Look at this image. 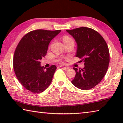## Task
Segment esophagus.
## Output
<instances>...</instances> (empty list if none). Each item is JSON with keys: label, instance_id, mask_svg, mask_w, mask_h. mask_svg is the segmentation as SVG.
Returning a JSON list of instances; mask_svg holds the SVG:
<instances>
[{"label": "esophagus", "instance_id": "34e87169", "mask_svg": "<svg viewBox=\"0 0 123 123\" xmlns=\"http://www.w3.org/2000/svg\"><path fill=\"white\" fill-rule=\"evenodd\" d=\"M59 67H60V68H61V69H64V70H67V69H69V68H68V67H64V66H60Z\"/></svg>", "mask_w": 123, "mask_h": 123}]
</instances>
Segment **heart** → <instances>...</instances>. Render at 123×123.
Masks as SVG:
<instances>
[{"instance_id": "1", "label": "heart", "mask_w": 123, "mask_h": 123, "mask_svg": "<svg viewBox=\"0 0 123 123\" xmlns=\"http://www.w3.org/2000/svg\"><path fill=\"white\" fill-rule=\"evenodd\" d=\"M63 41L64 42V44H66V43H69V42H74L73 39L70 36H67V35H64V36H63ZM57 61L60 62V63H62V60L61 59H59L57 60Z\"/></svg>"}]
</instances>
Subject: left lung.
<instances>
[{"mask_svg": "<svg viewBox=\"0 0 123 123\" xmlns=\"http://www.w3.org/2000/svg\"><path fill=\"white\" fill-rule=\"evenodd\" d=\"M78 44L76 56L84 62L85 67L73 68L76 72L72 81L82 90L93 88L103 79L109 67L110 53L105 39L98 32L87 27L67 30Z\"/></svg>", "mask_w": 123, "mask_h": 123, "instance_id": "1", "label": "left lung"}]
</instances>
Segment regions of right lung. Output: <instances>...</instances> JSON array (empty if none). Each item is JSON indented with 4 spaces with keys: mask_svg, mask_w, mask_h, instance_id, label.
Wrapping results in <instances>:
<instances>
[{
    "mask_svg": "<svg viewBox=\"0 0 123 123\" xmlns=\"http://www.w3.org/2000/svg\"><path fill=\"white\" fill-rule=\"evenodd\" d=\"M38 29L25 34L16 47L13 66L17 78L27 90L39 93L50 85L56 67L52 65L45 70L41 60L47 55L50 42L61 32Z\"/></svg>",
    "mask_w": 123,
    "mask_h": 123,
    "instance_id": "add662e5",
    "label": "right lung"
}]
</instances>
